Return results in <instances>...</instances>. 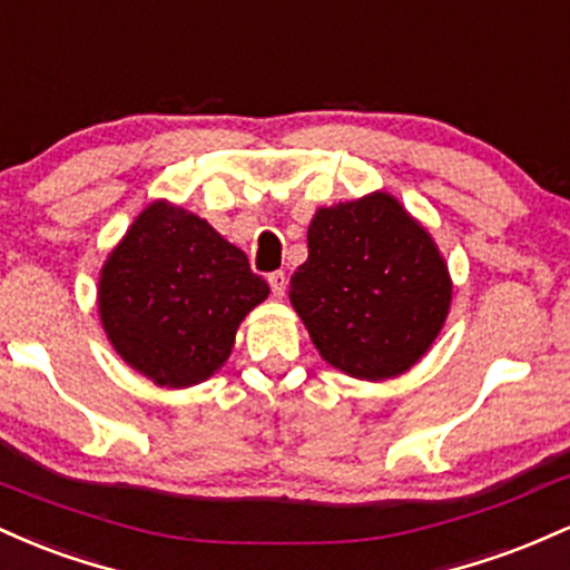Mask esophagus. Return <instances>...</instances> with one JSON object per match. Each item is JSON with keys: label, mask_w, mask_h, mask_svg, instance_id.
Wrapping results in <instances>:
<instances>
[{"label": "esophagus", "mask_w": 570, "mask_h": 570, "mask_svg": "<svg viewBox=\"0 0 570 570\" xmlns=\"http://www.w3.org/2000/svg\"><path fill=\"white\" fill-rule=\"evenodd\" d=\"M268 285H272L274 296H285V287H287L285 272H272V274H268Z\"/></svg>", "instance_id": "esophagus-1"}]
</instances>
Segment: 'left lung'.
I'll return each mask as SVG.
<instances>
[{
  "label": "left lung",
  "instance_id": "1",
  "mask_svg": "<svg viewBox=\"0 0 570 570\" xmlns=\"http://www.w3.org/2000/svg\"><path fill=\"white\" fill-rule=\"evenodd\" d=\"M306 247L291 304L323 361L376 382L431 350L450 315L452 279L436 242L395 196L376 190L320 207Z\"/></svg>",
  "mask_w": 570,
  "mask_h": 570
}]
</instances>
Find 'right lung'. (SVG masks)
Masks as SVG:
<instances>
[{
  "mask_svg": "<svg viewBox=\"0 0 570 570\" xmlns=\"http://www.w3.org/2000/svg\"><path fill=\"white\" fill-rule=\"evenodd\" d=\"M266 296L239 247L199 215L153 202L101 266L99 317L131 368L190 387L228 361L236 328Z\"/></svg>",
  "mask_w": 570,
  "mask_h": 570,
  "instance_id": "obj_1",
  "label": "right lung"
}]
</instances>
